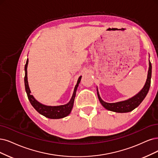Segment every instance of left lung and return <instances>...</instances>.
Listing matches in <instances>:
<instances>
[{"label":"left lung","mask_w":158,"mask_h":158,"mask_svg":"<svg viewBox=\"0 0 158 158\" xmlns=\"http://www.w3.org/2000/svg\"><path fill=\"white\" fill-rule=\"evenodd\" d=\"M151 76H152V64L149 60V69H148L147 81H146V83L143 87V89L140 91L136 96H133V98L126 101L120 102L117 103H109L103 102L100 97V96H99L98 92V96L99 98V100H100V103L105 108L107 109V110H111V111H114L116 113L130 112L134 109L140 105V103L143 101L146 96L147 95L148 90L150 89V86Z\"/></svg>","instance_id":"left-lung-1"}]
</instances>
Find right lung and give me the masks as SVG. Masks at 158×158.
I'll use <instances>...</instances> for the list:
<instances>
[{
  "mask_svg": "<svg viewBox=\"0 0 158 158\" xmlns=\"http://www.w3.org/2000/svg\"><path fill=\"white\" fill-rule=\"evenodd\" d=\"M28 62V59L27 60V62L25 66V90L27 94V96L29 101H30L33 107L36 109L37 111L41 114L44 115L47 118H51V119H58V118H62L64 117H66L70 113L72 109L74 99L75 97L76 90H77V86L79 85V83H80L81 79V76L79 77L77 81V83L75 86V89L73 96L72 97L71 100L69 101V103H68L66 105H63V106H47L45 105H43L38 102L37 100H36L32 95L31 94V90L29 89L28 84V80H27V65Z\"/></svg>",
  "mask_w": 158,
  "mask_h": 158,
  "instance_id": "1",
  "label": "right lung"
}]
</instances>
